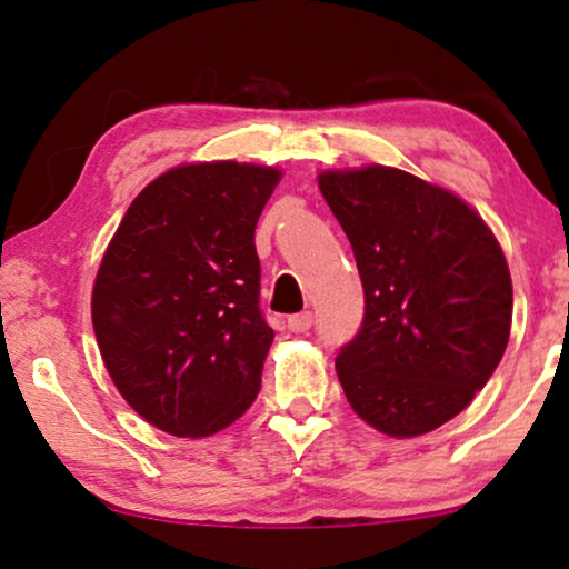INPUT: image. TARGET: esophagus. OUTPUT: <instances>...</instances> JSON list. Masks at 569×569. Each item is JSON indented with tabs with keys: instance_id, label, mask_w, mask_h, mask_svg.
Returning <instances> with one entry per match:
<instances>
[{
	"instance_id": "obj_1",
	"label": "esophagus",
	"mask_w": 569,
	"mask_h": 569,
	"mask_svg": "<svg viewBox=\"0 0 569 569\" xmlns=\"http://www.w3.org/2000/svg\"><path fill=\"white\" fill-rule=\"evenodd\" d=\"M287 326H290V331H295V333H306L310 326H313V313H310V310L295 313V316L287 318Z\"/></svg>"
}]
</instances>
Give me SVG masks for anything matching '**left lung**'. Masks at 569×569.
I'll return each mask as SVG.
<instances>
[{"mask_svg": "<svg viewBox=\"0 0 569 569\" xmlns=\"http://www.w3.org/2000/svg\"><path fill=\"white\" fill-rule=\"evenodd\" d=\"M365 290L337 376L365 422L391 438L438 430L492 378L510 339L512 282L485 220L399 168L318 176Z\"/></svg>", "mask_w": 569, "mask_h": 569, "instance_id": "left-lung-1", "label": "left lung"}]
</instances>
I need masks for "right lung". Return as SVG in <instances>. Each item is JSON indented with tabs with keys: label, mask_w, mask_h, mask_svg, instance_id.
Masks as SVG:
<instances>
[{
	"label": "right lung",
	"mask_w": 569,
	"mask_h": 569,
	"mask_svg": "<svg viewBox=\"0 0 569 569\" xmlns=\"http://www.w3.org/2000/svg\"><path fill=\"white\" fill-rule=\"evenodd\" d=\"M277 168L197 162L131 201L92 287V329L116 388L147 422L207 438L261 388L274 341L259 308L256 222Z\"/></svg>",
	"instance_id": "1"
}]
</instances>
